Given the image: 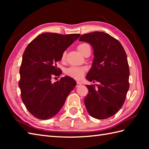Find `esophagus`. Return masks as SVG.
<instances>
[{
  "label": "esophagus",
  "mask_w": 149,
  "mask_h": 149,
  "mask_svg": "<svg viewBox=\"0 0 149 149\" xmlns=\"http://www.w3.org/2000/svg\"><path fill=\"white\" fill-rule=\"evenodd\" d=\"M81 83H80V82H79V81H77V82H76V86H77V87L81 86Z\"/></svg>",
  "instance_id": "esophagus-1"
}]
</instances>
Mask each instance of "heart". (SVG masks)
<instances>
[{"instance_id":"obj_1","label":"heart","mask_w":149,"mask_h":149,"mask_svg":"<svg viewBox=\"0 0 149 149\" xmlns=\"http://www.w3.org/2000/svg\"><path fill=\"white\" fill-rule=\"evenodd\" d=\"M88 47H90L88 43H83L79 45L77 47V49L81 54H83L85 49ZM66 57V52L65 51L62 53L61 55V60L64 61ZM86 71V68L84 67H79V66H72L66 70V74L68 76L71 77L75 79H81L84 76V74Z\"/></svg>"}]
</instances>
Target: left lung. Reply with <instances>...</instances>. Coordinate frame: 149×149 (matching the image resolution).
<instances>
[{
	"mask_svg": "<svg viewBox=\"0 0 149 149\" xmlns=\"http://www.w3.org/2000/svg\"><path fill=\"white\" fill-rule=\"evenodd\" d=\"M81 42L91 45L94 59L86 75L90 82L99 84L86 85L88 94L84 104L88 113L97 119L113 116L122 107L129 88V68L124 49L109 34L95 31L83 34Z\"/></svg>",
	"mask_w": 149,
	"mask_h": 149,
	"instance_id": "left-lung-1",
	"label": "left lung"
}]
</instances>
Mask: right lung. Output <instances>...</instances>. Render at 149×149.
Returning a JSON list of instances; mask_svg holds the SVG:
<instances>
[{
	"instance_id": "obj_1",
	"label": "right lung",
	"mask_w": 149,
	"mask_h": 149,
	"mask_svg": "<svg viewBox=\"0 0 149 149\" xmlns=\"http://www.w3.org/2000/svg\"><path fill=\"white\" fill-rule=\"evenodd\" d=\"M80 35L45 33L36 37L25 50L18 86L24 105L36 118L47 120L56 115L76 85L68 76L54 83L51 79L59 75L57 62L61 61L62 53Z\"/></svg>"
}]
</instances>
